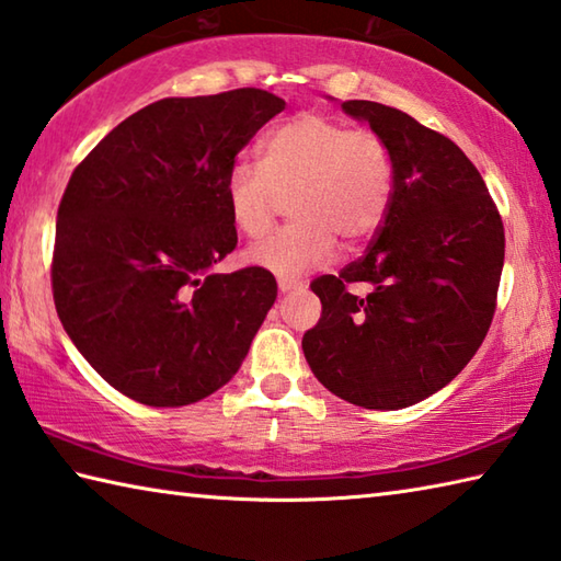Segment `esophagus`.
<instances>
[{"instance_id":"esophagus-1","label":"esophagus","mask_w":561,"mask_h":561,"mask_svg":"<svg viewBox=\"0 0 561 561\" xmlns=\"http://www.w3.org/2000/svg\"><path fill=\"white\" fill-rule=\"evenodd\" d=\"M300 288H302V280L278 278V290H280V293H293V290H300Z\"/></svg>"}]
</instances>
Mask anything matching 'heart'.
<instances>
[{
  "instance_id": "heart-1",
  "label": "heart",
  "mask_w": 561,
  "mask_h": 561,
  "mask_svg": "<svg viewBox=\"0 0 561 561\" xmlns=\"http://www.w3.org/2000/svg\"><path fill=\"white\" fill-rule=\"evenodd\" d=\"M261 161H237L227 175V209L249 239L271 229L288 197L290 225L249 249L253 266L295 278L332 259L336 239L356 247L386 219L393 161L378 134L305 112L271 129Z\"/></svg>"
}]
</instances>
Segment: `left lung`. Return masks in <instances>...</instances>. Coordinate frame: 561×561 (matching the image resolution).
Returning a JSON list of instances; mask_svg holds the SVG:
<instances>
[{"label": "left lung", "mask_w": 561, "mask_h": 561, "mask_svg": "<svg viewBox=\"0 0 561 561\" xmlns=\"http://www.w3.org/2000/svg\"><path fill=\"white\" fill-rule=\"evenodd\" d=\"M342 110L388 146L393 195L364 256L310 283L322 317L302 352L346 403L400 410L445 388L485 340L503 221L477 165L447 136L378 102L348 100Z\"/></svg>", "instance_id": "left-lung-1"}]
</instances>
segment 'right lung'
Segmentation results:
<instances>
[{
    "mask_svg": "<svg viewBox=\"0 0 561 561\" xmlns=\"http://www.w3.org/2000/svg\"><path fill=\"white\" fill-rule=\"evenodd\" d=\"M285 110L241 88L131 114L72 171L53 249V300L78 352L151 408L213 396L239 371L276 302L271 271L213 268L234 251L227 175Z\"/></svg>",
    "mask_w": 561,
    "mask_h": 561,
    "instance_id": "add662e5",
    "label": "right lung"
}]
</instances>
